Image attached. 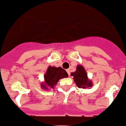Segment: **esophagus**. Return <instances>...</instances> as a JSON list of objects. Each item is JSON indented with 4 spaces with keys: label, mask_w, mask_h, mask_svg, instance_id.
Segmentation results:
<instances>
[{
    "label": "esophagus",
    "mask_w": 126,
    "mask_h": 126,
    "mask_svg": "<svg viewBox=\"0 0 126 126\" xmlns=\"http://www.w3.org/2000/svg\"><path fill=\"white\" fill-rule=\"evenodd\" d=\"M66 71H67V73H68V75H70V70H69V69H67V70H66Z\"/></svg>",
    "instance_id": "obj_1"
}]
</instances>
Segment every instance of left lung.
<instances>
[{"label":"left lung","instance_id":"obj_1","mask_svg":"<svg viewBox=\"0 0 126 126\" xmlns=\"http://www.w3.org/2000/svg\"><path fill=\"white\" fill-rule=\"evenodd\" d=\"M71 75L73 77L74 81L79 88H84L86 86L91 87L92 86L91 81L88 80L85 69L80 65L77 66L76 71L74 73H71Z\"/></svg>","mask_w":126,"mask_h":126}]
</instances>
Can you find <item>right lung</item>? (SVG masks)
<instances>
[{"label":"right lung","mask_w":126,"mask_h":126,"mask_svg":"<svg viewBox=\"0 0 126 126\" xmlns=\"http://www.w3.org/2000/svg\"><path fill=\"white\" fill-rule=\"evenodd\" d=\"M68 74L66 70L62 69L60 67L55 68L49 66L47 70L46 75H44V79L46 84L42 85L43 88L46 89V85L51 88H53V86L57 84L58 80L64 77H68Z\"/></svg>","instance_id":"right-lung-1"}]
</instances>
